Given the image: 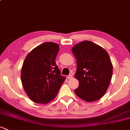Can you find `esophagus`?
<instances>
[{
    "label": "esophagus",
    "mask_w": 130,
    "mask_h": 130,
    "mask_svg": "<svg viewBox=\"0 0 130 130\" xmlns=\"http://www.w3.org/2000/svg\"><path fill=\"white\" fill-rule=\"evenodd\" d=\"M72 78H73V76L71 75V74H70V75H68V76H67V79H71Z\"/></svg>",
    "instance_id": "esophagus-1"
}]
</instances>
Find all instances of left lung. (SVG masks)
Instances as JSON below:
<instances>
[{"label": "left lung", "mask_w": 130, "mask_h": 130, "mask_svg": "<svg viewBox=\"0 0 130 130\" xmlns=\"http://www.w3.org/2000/svg\"><path fill=\"white\" fill-rule=\"evenodd\" d=\"M72 53L76 59L74 77L79 87L74 90L80 99L92 102L98 100L106 92L112 74V64L107 51L92 41L75 44Z\"/></svg>", "instance_id": "1"}]
</instances>
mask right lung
<instances>
[{"label":"right lung","mask_w":130,"mask_h":130,"mask_svg":"<svg viewBox=\"0 0 130 130\" xmlns=\"http://www.w3.org/2000/svg\"><path fill=\"white\" fill-rule=\"evenodd\" d=\"M59 45L45 42L27 55L21 70V82L27 95L35 103H48L59 92L65 77L56 63Z\"/></svg>","instance_id":"add662e5"}]
</instances>
